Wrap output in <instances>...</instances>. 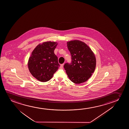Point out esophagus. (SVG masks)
I'll return each mask as SVG.
<instances>
[{
    "label": "esophagus",
    "mask_w": 129,
    "mask_h": 129,
    "mask_svg": "<svg viewBox=\"0 0 129 129\" xmlns=\"http://www.w3.org/2000/svg\"><path fill=\"white\" fill-rule=\"evenodd\" d=\"M64 64H61L60 66V68L61 69H62L63 67Z\"/></svg>",
    "instance_id": "1"
}]
</instances>
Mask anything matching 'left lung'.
I'll use <instances>...</instances> for the list:
<instances>
[{
	"mask_svg": "<svg viewBox=\"0 0 129 129\" xmlns=\"http://www.w3.org/2000/svg\"><path fill=\"white\" fill-rule=\"evenodd\" d=\"M67 46L72 57L71 63L64 66L67 76L75 84L85 82L95 70V55L89 46L81 41H70L67 42Z\"/></svg>",
	"mask_w": 129,
	"mask_h": 129,
	"instance_id": "obj_1",
	"label": "left lung"
}]
</instances>
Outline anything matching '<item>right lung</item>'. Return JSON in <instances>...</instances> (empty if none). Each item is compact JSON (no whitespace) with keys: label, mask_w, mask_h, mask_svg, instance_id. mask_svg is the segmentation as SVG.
I'll list each match as a JSON object with an SVG mask.
<instances>
[{"label":"right lung","mask_w":129,"mask_h":129,"mask_svg":"<svg viewBox=\"0 0 129 129\" xmlns=\"http://www.w3.org/2000/svg\"><path fill=\"white\" fill-rule=\"evenodd\" d=\"M57 45L55 42H44L38 44L32 51L28 62V70L39 81H49L60 66L54 53Z\"/></svg>","instance_id":"obj_1"}]
</instances>
